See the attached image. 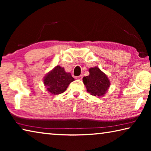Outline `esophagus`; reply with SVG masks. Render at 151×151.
Listing matches in <instances>:
<instances>
[{
	"label": "esophagus",
	"instance_id": "1",
	"mask_svg": "<svg viewBox=\"0 0 151 151\" xmlns=\"http://www.w3.org/2000/svg\"><path fill=\"white\" fill-rule=\"evenodd\" d=\"M76 79H78V80H81L83 78V75H80V76H77L75 77Z\"/></svg>",
	"mask_w": 151,
	"mask_h": 151
}]
</instances>
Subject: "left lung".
<instances>
[{
    "instance_id": "8db88e82",
    "label": "left lung",
    "mask_w": 151,
    "mask_h": 151,
    "mask_svg": "<svg viewBox=\"0 0 151 151\" xmlns=\"http://www.w3.org/2000/svg\"><path fill=\"white\" fill-rule=\"evenodd\" d=\"M89 75L84 76L83 80L86 88L91 95L104 96L110 86L107 76L98 67L89 68Z\"/></svg>"
}]
</instances>
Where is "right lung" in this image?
<instances>
[{
    "label": "right lung",
    "instance_id": "obj_1",
    "mask_svg": "<svg viewBox=\"0 0 151 151\" xmlns=\"http://www.w3.org/2000/svg\"><path fill=\"white\" fill-rule=\"evenodd\" d=\"M75 81L70 73H66L64 68L57 66L44 78V85L47 91L52 94L65 92L69 84Z\"/></svg>",
    "mask_w": 151,
    "mask_h": 151
}]
</instances>
